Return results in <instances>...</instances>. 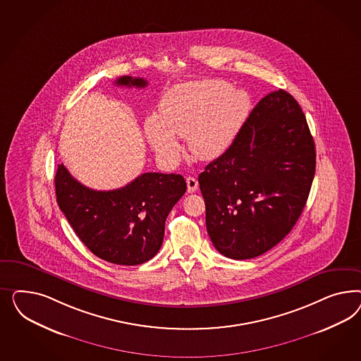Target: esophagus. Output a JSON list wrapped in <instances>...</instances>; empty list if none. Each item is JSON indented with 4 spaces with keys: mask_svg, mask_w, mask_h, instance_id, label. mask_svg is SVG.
Returning a JSON list of instances; mask_svg holds the SVG:
<instances>
[{
    "mask_svg": "<svg viewBox=\"0 0 361 361\" xmlns=\"http://www.w3.org/2000/svg\"><path fill=\"white\" fill-rule=\"evenodd\" d=\"M186 186H188V193H193L198 188V181L195 177H186Z\"/></svg>",
    "mask_w": 361,
    "mask_h": 361,
    "instance_id": "esophagus-1",
    "label": "esophagus"
}]
</instances>
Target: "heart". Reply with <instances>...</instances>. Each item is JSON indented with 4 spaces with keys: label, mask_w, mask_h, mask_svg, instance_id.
<instances>
[{
    "label": "heart",
    "mask_w": 361,
    "mask_h": 361,
    "mask_svg": "<svg viewBox=\"0 0 361 361\" xmlns=\"http://www.w3.org/2000/svg\"><path fill=\"white\" fill-rule=\"evenodd\" d=\"M250 109L245 91L222 80H201L176 86L164 95L160 116L145 119L144 131L156 154L173 161L180 151L176 136L200 160H216L235 142Z\"/></svg>",
    "instance_id": "1"
}]
</instances>
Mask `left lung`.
I'll use <instances>...</instances> for the list:
<instances>
[{"mask_svg": "<svg viewBox=\"0 0 361 361\" xmlns=\"http://www.w3.org/2000/svg\"><path fill=\"white\" fill-rule=\"evenodd\" d=\"M315 142L291 94L258 102L226 152L198 183L214 247L231 259L269 252L291 231L315 175Z\"/></svg>", "mask_w": 361, "mask_h": 361, "instance_id": "left-lung-1", "label": "left lung"}]
</instances>
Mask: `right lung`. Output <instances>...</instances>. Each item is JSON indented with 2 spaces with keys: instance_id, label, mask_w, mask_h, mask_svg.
I'll list each match as a JSON object with an SVG mask.
<instances>
[{
  "instance_id": "add662e5",
  "label": "right lung",
  "mask_w": 361,
  "mask_h": 361,
  "mask_svg": "<svg viewBox=\"0 0 361 361\" xmlns=\"http://www.w3.org/2000/svg\"><path fill=\"white\" fill-rule=\"evenodd\" d=\"M118 86L142 88V78L121 77ZM181 175L147 172L115 190H94L77 181L63 164L55 175L56 202L79 240L97 257L124 266L153 258L164 240L165 219L184 196Z\"/></svg>"
}]
</instances>
